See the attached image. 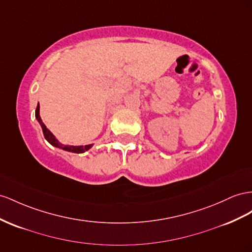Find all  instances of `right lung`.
<instances>
[{"instance_id":"1","label":"right lung","mask_w":252,"mask_h":252,"mask_svg":"<svg viewBox=\"0 0 252 252\" xmlns=\"http://www.w3.org/2000/svg\"><path fill=\"white\" fill-rule=\"evenodd\" d=\"M35 117L38 121V123L40 124V126H41L42 128V131H43V135L45 140L50 143L51 145H53L54 147H57V148H60L63 149V151H65V152H69V153H74V154H83L87 151H89V149L93 146V144H89V145H64L63 144V143L59 142L57 140V138L54 135L49 129L46 128V126L44 125V123L42 122L41 118H40V106H39V103H38V106H37V109H36V114Z\"/></svg>"}]
</instances>
